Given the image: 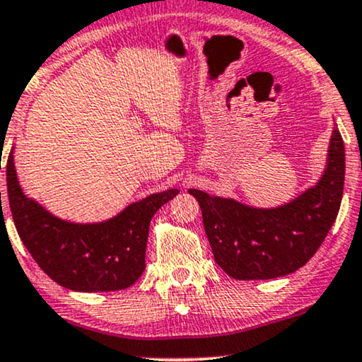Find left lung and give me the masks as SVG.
<instances>
[{"mask_svg":"<svg viewBox=\"0 0 362 362\" xmlns=\"http://www.w3.org/2000/svg\"><path fill=\"white\" fill-rule=\"evenodd\" d=\"M344 168V142L334 127L321 180L290 204L253 209L190 189L216 264L235 279H272L305 267L338 216Z\"/></svg>","mask_w":362,"mask_h":362,"instance_id":"8db88e82","label":"left lung"}]
</instances>
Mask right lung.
Wrapping results in <instances>:
<instances>
[{
	"instance_id": "1",
	"label": "right lung",
	"mask_w": 362,
	"mask_h": 362,
	"mask_svg": "<svg viewBox=\"0 0 362 362\" xmlns=\"http://www.w3.org/2000/svg\"><path fill=\"white\" fill-rule=\"evenodd\" d=\"M6 182L9 209L24 247L57 285L84 293L125 290L137 281L146 269L152 216L178 194L177 189L152 194L100 223H72L23 194L13 151L6 162Z\"/></svg>"
}]
</instances>
